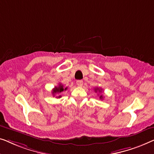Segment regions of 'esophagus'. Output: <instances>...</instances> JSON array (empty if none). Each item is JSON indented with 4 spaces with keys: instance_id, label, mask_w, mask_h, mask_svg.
Here are the masks:
<instances>
[{
    "instance_id": "1",
    "label": "esophagus",
    "mask_w": 154,
    "mask_h": 154,
    "mask_svg": "<svg viewBox=\"0 0 154 154\" xmlns=\"http://www.w3.org/2000/svg\"><path fill=\"white\" fill-rule=\"evenodd\" d=\"M77 84L78 86H82L83 85V81H82V80H77Z\"/></svg>"
}]
</instances>
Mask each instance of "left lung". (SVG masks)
Listing matches in <instances>:
<instances>
[{"mask_svg":"<svg viewBox=\"0 0 154 154\" xmlns=\"http://www.w3.org/2000/svg\"><path fill=\"white\" fill-rule=\"evenodd\" d=\"M95 91H96V92H97V91L101 92V91H102V89H101V88H95ZM103 96H102V95H101V96H100V98L103 99Z\"/></svg>","mask_w":154,"mask_h":154,"instance_id":"obj_1","label":"left lung"}]
</instances>
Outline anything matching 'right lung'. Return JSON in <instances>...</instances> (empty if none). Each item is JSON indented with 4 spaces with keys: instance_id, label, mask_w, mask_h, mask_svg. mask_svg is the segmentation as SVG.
I'll return each mask as SVG.
<instances>
[{
    "instance_id": "1",
    "label": "right lung",
    "mask_w": 154,
    "mask_h": 154,
    "mask_svg": "<svg viewBox=\"0 0 154 154\" xmlns=\"http://www.w3.org/2000/svg\"><path fill=\"white\" fill-rule=\"evenodd\" d=\"M67 89V87L66 88H64L63 87V85H62L61 84H59V85L58 86H55V88H54L52 90V94L53 96H55L56 94H60V93H61L63 91H66ZM61 96H59L58 97H56V98H60Z\"/></svg>"
}]
</instances>
